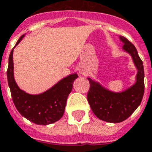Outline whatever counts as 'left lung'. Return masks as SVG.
<instances>
[{
	"label": "left lung",
	"instance_id": "1",
	"mask_svg": "<svg viewBox=\"0 0 152 152\" xmlns=\"http://www.w3.org/2000/svg\"><path fill=\"white\" fill-rule=\"evenodd\" d=\"M120 39L124 43V50L132 57L138 73L136 84L122 93H113L102 87L88 77L89 89L87 100L97 117L110 123H120L128 119L140 104L144 93V70L136 48L124 36Z\"/></svg>",
	"mask_w": 152,
	"mask_h": 152
}]
</instances>
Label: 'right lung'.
Returning <instances> with one entry per match:
<instances>
[{
    "label": "right lung",
    "mask_w": 152,
    "mask_h": 152,
    "mask_svg": "<svg viewBox=\"0 0 152 152\" xmlns=\"http://www.w3.org/2000/svg\"><path fill=\"white\" fill-rule=\"evenodd\" d=\"M23 35L19 39L18 44ZM13 49L9 55L7 77L13 103L20 113L36 124L47 125L55 123L63 116L68 95L73 88V82L77 77L73 74L58 82L48 91L38 95L28 94L16 85L13 76Z\"/></svg>",
    "instance_id": "add662e5"
}]
</instances>
